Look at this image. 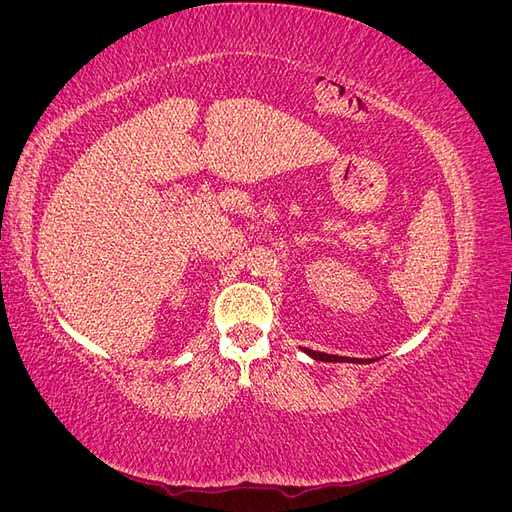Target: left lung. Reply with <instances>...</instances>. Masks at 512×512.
<instances>
[{
    "label": "left lung",
    "instance_id": "8db88e82",
    "mask_svg": "<svg viewBox=\"0 0 512 512\" xmlns=\"http://www.w3.org/2000/svg\"><path fill=\"white\" fill-rule=\"evenodd\" d=\"M305 354L312 356L316 361H324V363H371L376 359H348V356H337V354H327V352H316V350H309L305 348Z\"/></svg>",
    "mask_w": 512,
    "mask_h": 512
}]
</instances>
